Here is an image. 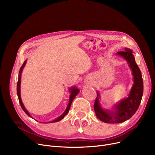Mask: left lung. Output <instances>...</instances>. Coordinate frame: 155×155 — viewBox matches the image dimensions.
<instances>
[{
	"mask_svg": "<svg viewBox=\"0 0 155 155\" xmlns=\"http://www.w3.org/2000/svg\"><path fill=\"white\" fill-rule=\"evenodd\" d=\"M116 54L127 61L133 77V84L127 97L122 99L110 109H104L100 102V92L97 91V97L94 104V110L97 117L105 123H121L131 118L137 110L143 94V82L141 72L136 61L131 49L124 48V51H119Z\"/></svg>",
	"mask_w": 155,
	"mask_h": 155,
	"instance_id": "left-lung-1",
	"label": "left lung"
}]
</instances>
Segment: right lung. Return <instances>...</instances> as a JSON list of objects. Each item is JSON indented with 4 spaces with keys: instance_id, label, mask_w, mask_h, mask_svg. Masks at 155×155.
I'll use <instances>...</instances> for the list:
<instances>
[{
    "instance_id": "add662e5",
    "label": "right lung",
    "mask_w": 155,
    "mask_h": 155,
    "mask_svg": "<svg viewBox=\"0 0 155 155\" xmlns=\"http://www.w3.org/2000/svg\"><path fill=\"white\" fill-rule=\"evenodd\" d=\"M26 62H27V60H26L25 61H24L23 64L22 65V67H21V68H20L19 72L18 82V84H17V94H18V99H19V101L20 105H21V106L22 109L24 111V112H25L29 117H31V118H32V119H34L33 117H32L31 116L30 113L27 110V109H26V107H24V104H23V103H22V99H21V74H22V70H23L24 67H25ZM68 91L70 92V98H69V102H68V105H67V107L66 109H65V110L64 111V112L62 114H61V116H60L59 117H58L57 118H56V119H53V120H50V121L45 122V123H56V122H58V121H60V120H61L62 119H63L64 117L67 114L68 111H69V110H70V106H71V103H72L73 100L75 99V97L77 95V94L79 93L80 91H79L78 88H77V86H73V87H70V88H68Z\"/></svg>"
}]
</instances>
